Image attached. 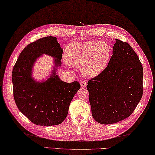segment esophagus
<instances>
[{
    "label": "esophagus",
    "instance_id": "esophagus-1",
    "mask_svg": "<svg viewBox=\"0 0 155 155\" xmlns=\"http://www.w3.org/2000/svg\"><path fill=\"white\" fill-rule=\"evenodd\" d=\"M80 84H81V87L84 88L87 86V82L84 81H83V80H81V82H80Z\"/></svg>",
    "mask_w": 155,
    "mask_h": 155
}]
</instances>
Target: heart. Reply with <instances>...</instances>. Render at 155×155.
<instances>
[{
    "label": "heart",
    "mask_w": 155,
    "mask_h": 155,
    "mask_svg": "<svg viewBox=\"0 0 155 155\" xmlns=\"http://www.w3.org/2000/svg\"><path fill=\"white\" fill-rule=\"evenodd\" d=\"M111 56V47L104 41L74 42L66 49L65 60L68 65L81 67L84 76L94 78L107 67Z\"/></svg>",
    "instance_id": "heart-1"
}]
</instances>
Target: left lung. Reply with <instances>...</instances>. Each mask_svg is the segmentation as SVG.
<instances>
[{"label":"left lung","mask_w":155,"mask_h":155,"mask_svg":"<svg viewBox=\"0 0 155 155\" xmlns=\"http://www.w3.org/2000/svg\"><path fill=\"white\" fill-rule=\"evenodd\" d=\"M112 54L107 67L87 86L93 118L102 124L130 116L143 94V68L132 47L115 39Z\"/></svg>","instance_id":"obj_1"}]
</instances>
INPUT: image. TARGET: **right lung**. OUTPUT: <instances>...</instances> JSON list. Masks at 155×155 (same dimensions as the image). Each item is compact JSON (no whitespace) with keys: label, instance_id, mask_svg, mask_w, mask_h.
Masks as SVG:
<instances>
[{"label":"right lung","instance_id":"obj_1","mask_svg":"<svg viewBox=\"0 0 155 155\" xmlns=\"http://www.w3.org/2000/svg\"><path fill=\"white\" fill-rule=\"evenodd\" d=\"M62 54L56 37L47 36L25 47L13 67L12 83L16 104L36 125L51 126L62 123L72 99L81 87L78 81H63L57 74L61 65ZM43 54L54 58L55 66L49 78L37 82L32 77V68Z\"/></svg>","mask_w":155,"mask_h":155}]
</instances>
